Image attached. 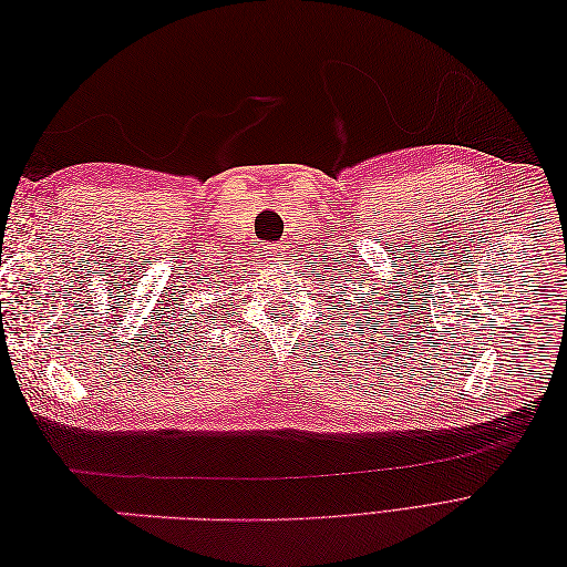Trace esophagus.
<instances>
[{
    "label": "esophagus",
    "instance_id": "esophagus-1",
    "mask_svg": "<svg viewBox=\"0 0 567 567\" xmlns=\"http://www.w3.org/2000/svg\"><path fill=\"white\" fill-rule=\"evenodd\" d=\"M284 246L281 244H274L271 248H267V255L265 257H269V260H274V262H281L284 260Z\"/></svg>",
    "mask_w": 567,
    "mask_h": 567
}]
</instances>
